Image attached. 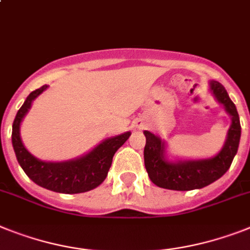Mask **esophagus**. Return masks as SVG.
Returning <instances> with one entry per match:
<instances>
[{"instance_id": "obj_1", "label": "esophagus", "mask_w": 250, "mask_h": 250, "mask_svg": "<svg viewBox=\"0 0 250 250\" xmlns=\"http://www.w3.org/2000/svg\"><path fill=\"white\" fill-rule=\"evenodd\" d=\"M137 126H138V127H143V124H142V123H138V124H137Z\"/></svg>"}]
</instances>
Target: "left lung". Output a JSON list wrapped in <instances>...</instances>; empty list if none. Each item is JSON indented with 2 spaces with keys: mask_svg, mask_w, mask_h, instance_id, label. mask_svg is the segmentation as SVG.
Wrapping results in <instances>:
<instances>
[{
  "mask_svg": "<svg viewBox=\"0 0 250 250\" xmlns=\"http://www.w3.org/2000/svg\"><path fill=\"white\" fill-rule=\"evenodd\" d=\"M209 89L214 98L225 107L231 117V125L222 149L214 157L206 160H189L170 162L165 157L166 144L160 137L148 130L144 131V165L153 184L170 190H193L212 184L230 168L240 142V120L234 102L221 83L212 80Z\"/></svg>",
  "mask_w": 250,
  "mask_h": 250,
  "instance_id": "8db88e82",
  "label": "left lung"
}]
</instances>
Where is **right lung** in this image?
<instances>
[{"instance_id":"add662e5","label":"right lung","mask_w":250,"mask_h":250,"mask_svg":"<svg viewBox=\"0 0 250 250\" xmlns=\"http://www.w3.org/2000/svg\"><path fill=\"white\" fill-rule=\"evenodd\" d=\"M47 88L48 85L41 86L26 97L25 102L18 111L12 124V147L15 150L19 165L30 180L48 190L65 194H76L92 190L102 184L106 179L112 164L113 154L129 139L131 133L126 131L103 140L89 153L75 160L65 162H46L38 160L24 147L20 138V124L30 110L33 101Z\"/></svg>"}]
</instances>
